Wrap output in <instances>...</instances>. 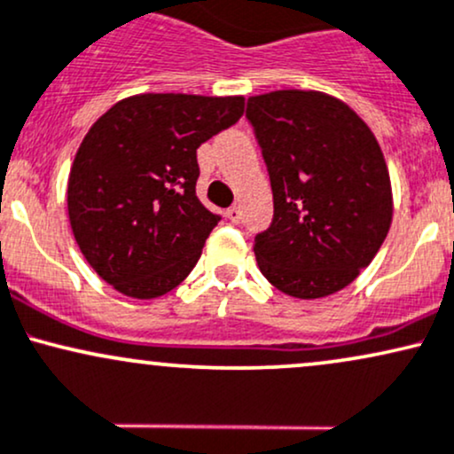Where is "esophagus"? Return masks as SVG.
Wrapping results in <instances>:
<instances>
[{
    "label": "esophagus",
    "instance_id": "esophagus-1",
    "mask_svg": "<svg viewBox=\"0 0 454 454\" xmlns=\"http://www.w3.org/2000/svg\"><path fill=\"white\" fill-rule=\"evenodd\" d=\"M227 218L231 223H240L242 221V210L238 206H233V207H229L227 210Z\"/></svg>",
    "mask_w": 454,
    "mask_h": 454
}]
</instances>
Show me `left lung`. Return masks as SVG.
<instances>
[{
	"instance_id": "1",
	"label": "left lung",
	"mask_w": 454,
	"mask_h": 454,
	"mask_svg": "<svg viewBox=\"0 0 454 454\" xmlns=\"http://www.w3.org/2000/svg\"><path fill=\"white\" fill-rule=\"evenodd\" d=\"M274 195L254 259L278 292L337 294L373 262L392 223L390 173L366 121L340 98L277 90L248 98Z\"/></svg>"
}]
</instances>
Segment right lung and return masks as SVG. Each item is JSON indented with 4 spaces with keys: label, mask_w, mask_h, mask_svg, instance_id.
<instances>
[{
    "label": "right lung",
    "mask_w": 454,
    "mask_h": 454,
    "mask_svg": "<svg viewBox=\"0 0 454 454\" xmlns=\"http://www.w3.org/2000/svg\"><path fill=\"white\" fill-rule=\"evenodd\" d=\"M244 96L137 94L91 124L68 176L74 240L129 298L176 289L218 216L197 197V147L236 124Z\"/></svg>",
    "instance_id": "add662e5"
}]
</instances>
